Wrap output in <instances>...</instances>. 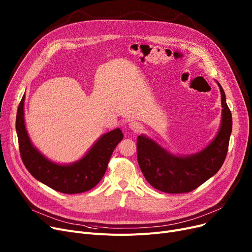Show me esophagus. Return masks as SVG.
<instances>
[{"label": "esophagus", "mask_w": 252, "mask_h": 252, "mask_svg": "<svg viewBox=\"0 0 252 252\" xmlns=\"http://www.w3.org/2000/svg\"><path fill=\"white\" fill-rule=\"evenodd\" d=\"M128 127H129V129L135 131V133H139V131H141L143 128L142 125L138 122H130L128 125Z\"/></svg>", "instance_id": "1"}]
</instances>
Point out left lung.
Segmentation results:
<instances>
[{
	"label": "left lung",
	"mask_w": 252,
	"mask_h": 252,
	"mask_svg": "<svg viewBox=\"0 0 252 252\" xmlns=\"http://www.w3.org/2000/svg\"><path fill=\"white\" fill-rule=\"evenodd\" d=\"M221 95V122L219 133L200 152L176 156L152 139L141 135L137 139L138 163L147 182L165 193H188L215 176L226 159L232 133V113L224 92Z\"/></svg>",
	"instance_id": "left-lung-1"
}]
</instances>
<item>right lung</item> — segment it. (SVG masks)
Returning <instances> with one entry per match:
<instances>
[{"label":"right lung","mask_w":252,"mask_h":252,"mask_svg":"<svg viewBox=\"0 0 252 252\" xmlns=\"http://www.w3.org/2000/svg\"><path fill=\"white\" fill-rule=\"evenodd\" d=\"M24 96L16 115V131L21 159L32 176L48 187L64 194H77L94 188L103 178L117 144L124 138L121 128L104 134L87 154L70 164L49 160L31 142L24 124Z\"/></svg>","instance_id":"1"}]
</instances>
